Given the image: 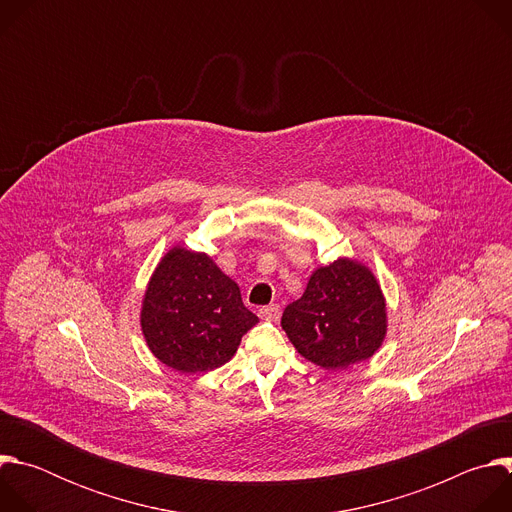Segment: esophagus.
<instances>
[{"mask_svg":"<svg viewBox=\"0 0 512 512\" xmlns=\"http://www.w3.org/2000/svg\"><path fill=\"white\" fill-rule=\"evenodd\" d=\"M257 314H259V318H263V320H277L279 314H281V308H279L277 304H269V306L259 308Z\"/></svg>","mask_w":512,"mask_h":512,"instance_id":"34e87169","label":"esophagus"}]
</instances>
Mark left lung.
<instances>
[{
    "instance_id": "1",
    "label": "left lung",
    "mask_w": 512,
    "mask_h": 512,
    "mask_svg": "<svg viewBox=\"0 0 512 512\" xmlns=\"http://www.w3.org/2000/svg\"><path fill=\"white\" fill-rule=\"evenodd\" d=\"M281 326L302 356L322 369H346L375 354L387 332L385 298L373 273L350 259L320 267Z\"/></svg>"
}]
</instances>
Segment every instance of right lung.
<instances>
[{"mask_svg": "<svg viewBox=\"0 0 512 512\" xmlns=\"http://www.w3.org/2000/svg\"><path fill=\"white\" fill-rule=\"evenodd\" d=\"M257 322L233 279L208 255L180 247L158 265L141 310L150 350L180 373H206L229 362Z\"/></svg>", "mask_w": 512, "mask_h": 512, "instance_id": "1", "label": "right lung"}]
</instances>
